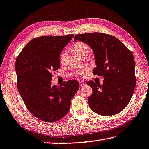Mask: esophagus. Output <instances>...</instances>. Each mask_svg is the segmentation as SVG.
Returning <instances> with one entry per match:
<instances>
[{
    "label": "esophagus",
    "mask_w": 149,
    "mask_h": 149,
    "mask_svg": "<svg viewBox=\"0 0 149 149\" xmlns=\"http://www.w3.org/2000/svg\"><path fill=\"white\" fill-rule=\"evenodd\" d=\"M79 84L81 86H83L85 85V83L83 81H79Z\"/></svg>",
    "instance_id": "obj_1"
}]
</instances>
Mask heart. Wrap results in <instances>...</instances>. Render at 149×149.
<instances>
[{
	"label": "heart",
	"mask_w": 149,
	"mask_h": 149,
	"mask_svg": "<svg viewBox=\"0 0 149 149\" xmlns=\"http://www.w3.org/2000/svg\"><path fill=\"white\" fill-rule=\"evenodd\" d=\"M72 51L78 56H81L84 54H88L89 52L88 46L82 42H77L72 45ZM65 54L63 53L61 56V61H62L65 58Z\"/></svg>",
	"instance_id": "obj_1"
}]
</instances>
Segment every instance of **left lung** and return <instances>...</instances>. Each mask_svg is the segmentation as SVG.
<instances>
[{"instance_id":"1","label":"left lung","mask_w":149,"mask_h":149,"mask_svg":"<svg viewBox=\"0 0 149 149\" xmlns=\"http://www.w3.org/2000/svg\"><path fill=\"white\" fill-rule=\"evenodd\" d=\"M93 50L96 67L93 74L103 77V84L90 81L93 89L88 98L95 113L111 116L122 111L131 99L136 85L134 59L132 52L115 36L99 33L77 35V40Z\"/></svg>"}]
</instances>
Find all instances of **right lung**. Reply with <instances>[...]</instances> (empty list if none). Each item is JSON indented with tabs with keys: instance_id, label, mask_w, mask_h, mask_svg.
Here are the masks:
<instances>
[{
	"instance_id": "1",
	"label": "right lung",
	"mask_w": 149,
	"mask_h": 149,
	"mask_svg": "<svg viewBox=\"0 0 149 149\" xmlns=\"http://www.w3.org/2000/svg\"><path fill=\"white\" fill-rule=\"evenodd\" d=\"M73 35L42 36L31 40L16 60L17 88L32 114L45 122H55L68 113L79 88L76 80L52 86V72L60 68V54Z\"/></svg>"
}]
</instances>
